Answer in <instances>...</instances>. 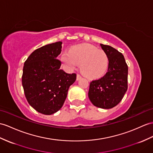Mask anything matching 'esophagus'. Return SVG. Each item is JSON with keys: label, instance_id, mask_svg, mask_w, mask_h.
Listing matches in <instances>:
<instances>
[{"label": "esophagus", "instance_id": "esophagus-1", "mask_svg": "<svg viewBox=\"0 0 153 153\" xmlns=\"http://www.w3.org/2000/svg\"><path fill=\"white\" fill-rule=\"evenodd\" d=\"M81 78H82V76H81L80 74H77V76H76V80H80V79H81Z\"/></svg>", "mask_w": 153, "mask_h": 153}]
</instances>
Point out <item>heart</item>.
<instances>
[{
    "label": "heart",
    "instance_id": "obj_1",
    "mask_svg": "<svg viewBox=\"0 0 153 153\" xmlns=\"http://www.w3.org/2000/svg\"><path fill=\"white\" fill-rule=\"evenodd\" d=\"M62 60L68 69H75L80 64L81 71L89 79L102 76L108 67L109 58L102 50L97 49L90 45L82 44L65 52Z\"/></svg>",
    "mask_w": 153,
    "mask_h": 153
}]
</instances>
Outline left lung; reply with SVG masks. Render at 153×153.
I'll list each match as a JSON object with an SVG mask.
<instances>
[{
  "instance_id": "1",
  "label": "left lung",
  "mask_w": 153,
  "mask_h": 153,
  "mask_svg": "<svg viewBox=\"0 0 153 153\" xmlns=\"http://www.w3.org/2000/svg\"><path fill=\"white\" fill-rule=\"evenodd\" d=\"M100 46L108 56V68L102 77L91 82L88 97L94 106L110 109L120 102L127 90L128 65L123 55L115 48Z\"/></svg>"
}]
</instances>
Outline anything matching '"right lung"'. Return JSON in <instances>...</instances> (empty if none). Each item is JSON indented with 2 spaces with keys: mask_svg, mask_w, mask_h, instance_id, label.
<instances>
[{
  "mask_svg": "<svg viewBox=\"0 0 153 153\" xmlns=\"http://www.w3.org/2000/svg\"><path fill=\"white\" fill-rule=\"evenodd\" d=\"M62 42H58L35 50L25 61L22 75L25 95L29 105L37 111L51 115L60 110L68 89L76 79L60 69L57 59Z\"/></svg>",
  "mask_w": 153,
  "mask_h": 153,
  "instance_id": "1",
  "label": "right lung"
}]
</instances>
